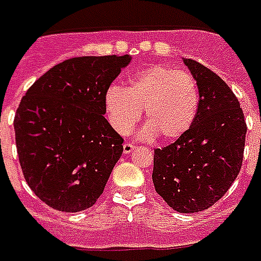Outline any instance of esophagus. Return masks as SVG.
<instances>
[{"label": "esophagus", "instance_id": "1", "mask_svg": "<svg viewBox=\"0 0 261 261\" xmlns=\"http://www.w3.org/2000/svg\"><path fill=\"white\" fill-rule=\"evenodd\" d=\"M136 149V145L133 144V142H125L124 145H123V152L124 153H130L133 150Z\"/></svg>", "mask_w": 261, "mask_h": 261}]
</instances>
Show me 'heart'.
<instances>
[{
  "label": "heart",
  "instance_id": "1",
  "mask_svg": "<svg viewBox=\"0 0 261 261\" xmlns=\"http://www.w3.org/2000/svg\"><path fill=\"white\" fill-rule=\"evenodd\" d=\"M199 105V90L188 71L155 65L141 70L128 88L111 86L105 106L112 125L120 134H128L145 109L144 138L160 134L174 140L188 131Z\"/></svg>",
  "mask_w": 261,
  "mask_h": 261
}]
</instances>
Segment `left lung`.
Here are the masks:
<instances>
[{"label": "left lung", "instance_id": "8db88e82", "mask_svg": "<svg viewBox=\"0 0 261 261\" xmlns=\"http://www.w3.org/2000/svg\"><path fill=\"white\" fill-rule=\"evenodd\" d=\"M184 63L198 84L199 105L188 131L155 149L152 181L171 209L198 213L221 199L238 177L248 128L227 83L194 59Z\"/></svg>", "mask_w": 261, "mask_h": 261}]
</instances>
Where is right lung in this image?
Here are the masks:
<instances>
[{"instance_id": "right-lung-1", "label": "right lung", "mask_w": 261, "mask_h": 261, "mask_svg": "<svg viewBox=\"0 0 261 261\" xmlns=\"http://www.w3.org/2000/svg\"><path fill=\"white\" fill-rule=\"evenodd\" d=\"M131 57L70 58L44 73L15 115L20 167L49 207L86 210L101 196L123 153V138L105 119V95Z\"/></svg>"}]
</instances>
